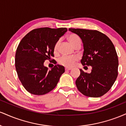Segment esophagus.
<instances>
[{"mask_svg": "<svg viewBox=\"0 0 126 126\" xmlns=\"http://www.w3.org/2000/svg\"><path fill=\"white\" fill-rule=\"evenodd\" d=\"M72 70V68L65 67V70H66V71H69V70Z\"/></svg>", "mask_w": 126, "mask_h": 126, "instance_id": "1", "label": "esophagus"}]
</instances>
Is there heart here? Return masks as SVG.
Listing matches in <instances>:
<instances>
[{
	"label": "heart",
	"mask_w": 126,
	"mask_h": 126,
	"mask_svg": "<svg viewBox=\"0 0 126 126\" xmlns=\"http://www.w3.org/2000/svg\"><path fill=\"white\" fill-rule=\"evenodd\" d=\"M68 40L70 43L75 47L79 43H80V39L76 34H71L68 35ZM59 41H57L55 44L54 47V51L57 52L58 50ZM78 60V57L76 56H62L59 59L58 62L60 64L65 66L66 67H71L74 66L75 63Z\"/></svg>",
	"instance_id": "heart-1"
}]
</instances>
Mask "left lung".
Listing matches in <instances>:
<instances>
[{"label": "left lung", "mask_w": 126, "mask_h": 126, "mask_svg": "<svg viewBox=\"0 0 126 126\" xmlns=\"http://www.w3.org/2000/svg\"><path fill=\"white\" fill-rule=\"evenodd\" d=\"M81 38L83 54V66H92L90 73L80 69L76 80L78 89L85 96L100 97L106 94L118 76V60L112 41L106 35L96 30L69 28Z\"/></svg>", "instance_id": "obj_1"}]
</instances>
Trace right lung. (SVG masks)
<instances>
[{
    "instance_id": "obj_1",
    "label": "right lung",
    "mask_w": 126,
    "mask_h": 126,
    "mask_svg": "<svg viewBox=\"0 0 126 126\" xmlns=\"http://www.w3.org/2000/svg\"><path fill=\"white\" fill-rule=\"evenodd\" d=\"M67 31L66 28H37L22 39L16 51L15 67L20 81L30 93L44 95L56 86L64 66L56 64L48 70L44 62L54 57L55 44Z\"/></svg>"
}]
</instances>
